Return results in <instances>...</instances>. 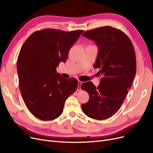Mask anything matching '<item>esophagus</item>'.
<instances>
[{"mask_svg": "<svg viewBox=\"0 0 153 153\" xmlns=\"http://www.w3.org/2000/svg\"><path fill=\"white\" fill-rule=\"evenodd\" d=\"M78 83H79V87H78L77 91H81V85H82V82H81V81H78Z\"/></svg>", "mask_w": 153, "mask_h": 153, "instance_id": "esophagus-1", "label": "esophagus"}]
</instances>
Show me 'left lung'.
Returning <instances> with one entry per match:
<instances>
[{"label":"left lung","instance_id":"obj_1","mask_svg":"<svg viewBox=\"0 0 153 153\" xmlns=\"http://www.w3.org/2000/svg\"><path fill=\"white\" fill-rule=\"evenodd\" d=\"M84 37L95 41L98 53L95 68H100V85L84 82L81 88L90 99L81 105L92 119L103 120L120 109L131 88L136 73V57L130 38L120 29L105 26L86 31Z\"/></svg>","mask_w":153,"mask_h":153}]
</instances>
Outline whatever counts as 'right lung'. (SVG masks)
Here are the masks:
<instances>
[{
	"label": "right lung",
	"mask_w": 153,
	"mask_h": 153,
	"mask_svg": "<svg viewBox=\"0 0 153 153\" xmlns=\"http://www.w3.org/2000/svg\"><path fill=\"white\" fill-rule=\"evenodd\" d=\"M82 32L45 28L34 32L23 43L17 60L19 89L27 109L39 119L58 117L66 100L77 90L76 79L63 78L56 68L66 62Z\"/></svg>",
	"instance_id": "obj_1"
}]
</instances>
